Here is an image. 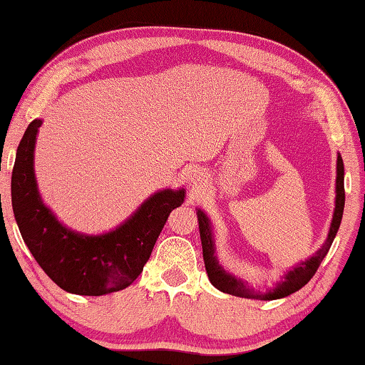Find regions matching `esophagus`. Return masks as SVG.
<instances>
[{"instance_id": "34e87169", "label": "esophagus", "mask_w": 365, "mask_h": 365, "mask_svg": "<svg viewBox=\"0 0 365 365\" xmlns=\"http://www.w3.org/2000/svg\"><path fill=\"white\" fill-rule=\"evenodd\" d=\"M205 178H203V172L200 170H192V173H190V183H195V187L198 183H203Z\"/></svg>"}]
</instances>
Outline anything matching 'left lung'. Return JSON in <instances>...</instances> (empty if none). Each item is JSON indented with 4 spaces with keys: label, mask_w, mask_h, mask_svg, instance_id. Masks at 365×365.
<instances>
[{
    "label": "left lung",
    "mask_w": 365,
    "mask_h": 365,
    "mask_svg": "<svg viewBox=\"0 0 365 365\" xmlns=\"http://www.w3.org/2000/svg\"><path fill=\"white\" fill-rule=\"evenodd\" d=\"M343 211H344V164L341 155L338 154L336 160V201H334V212L331 219V225H329V232L325 240V244L318 250L315 255L305 259V262H300L297 266H294L291 271L282 276V281L277 282V284L269 289V291L257 292L255 289L248 287L247 282L242 279H237L235 276L229 274L221 264L217 262V257L214 255L216 253V247H214V237H212V229H211V221L207 219L206 214L198 210L196 216H198V224H200V237H201V245H203V259L206 266V273L210 277L211 284L222 291L225 294H230V296L237 297H247V299H259V300H274L281 297L291 296L292 292L299 291L300 287H304L307 282L314 277L317 273L318 266L323 262V258L327 257V253L331 247L334 237L339 229L341 219H343Z\"/></svg>",
    "instance_id": "8db88e82"
}]
</instances>
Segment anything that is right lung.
<instances>
[{"label":"right lung","instance_id":"add662e5","mask_svg":"<svg viewBox=\"0 0 365 365\" xmlns=\"http://www.w3.org/2000/svg\"><path fill=\"white\" fill-rule=\"evenodd\" d=\"M42 120L22 136L11 177V200L22 239L45 273L63 291L103 296L133 284L151 257L172 210L185 201V190H160L117 229L101 235L74 232L63 225L40 198L34 149Z\"/></svg>","mask_w":365,"mask_h":365}]
</instances>
